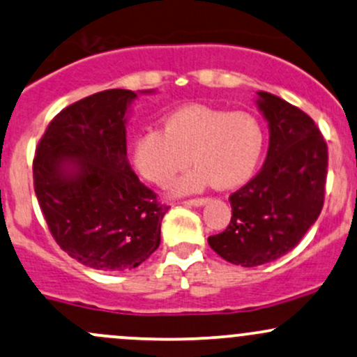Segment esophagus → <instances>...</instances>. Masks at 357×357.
<instances>
[{
  "instance_id": "1",
  "label": "esophagus",
  "mask_w": 357,
  "mask_h": 357,
  "mask_svg": "<svg viewBox=\"0 0 357 357\" xmlns=\"http://www.w3.org/2000/svg\"><path fill=\"white\" fill-rule=\"evenodd\" d=\"M206 202H208V198H191V199H186V202H183V203H185V205L202 206V205H205Z\"/></svg>"
}]
</instances>
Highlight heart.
<instances>
[{
	"instance_id": "b5f03b06",
	"label": "heart",
	"mask_w": 357,
	"mask_h": 357,
	"mask_svg": "<svg viewBox=\"0 0 357 357\" xmlns=\"http://www.w3.org/2000/svg\"><path fill=\"white\" fill-rule=\"evenodd\" d=\"M262 149V127L250 113L188 105L164 119L162 132L137 137L132 160L142 178L166 188L191 159L197 167L176 183L178 193L198 191L210 183L229 190L254 174Z\"/></svg>"
}]
</instances>
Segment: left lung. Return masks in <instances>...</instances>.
<instances>
[{"instance_id": "left-lung-1", "label": "left lung", "mask_w": 357, "mask_h": 357, "mask_svg": "<svg viewBox=\"0 0 357 357\" xmlns=\"http://www.w3.org/2000/svg\"><path fill=\"white\" fill-rule=\"evenodd\" d=\"M269 123V149L261 171L229 197L232 218L210 248L244 268L284 256L301 241L322 211L328 151L310 116L295 105L259 91Z\"/></svg>"}]
</instances>
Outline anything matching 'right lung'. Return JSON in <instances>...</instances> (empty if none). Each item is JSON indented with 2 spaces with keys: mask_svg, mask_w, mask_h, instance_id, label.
<instances>
[{
  "mask_svg": "<svg viewBox=\"0 0 357 357\" xmlns=\"http://www.w3.org/2000/svg\"><path fill=\"white\" fill-rule=\"evenodd\" d=\"M135 96L107 89L69 105L35 151L33 190L54 241L98 271L142 264L159 248L169 208L127 160L125 113Z\"/></svg>",
  "mask_w": 357,
  "mask_h": 357,
  "instance_id": "add662e5",
  "label": "right lung"
}]
</instances>
